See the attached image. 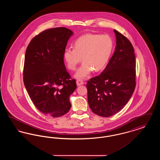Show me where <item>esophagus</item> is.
Segmentation results:
<instances>
[{
	"label": "esophagus",
	"mask_w": 160,
	"mask_h": 160,
	"mask_svg": "<svg viewBox=\"0 0 160 160\" xmlns=\"http://www.w3.org/2000/svg\"><path fill=\"white\" fill-rule=\"evenodd\" d=\"M76 83L77 85L78 86H81V85L83 84V80H77L76 81Z\"/></svg>",
	"instance_id": "esophagus-1"
}]
</instances>
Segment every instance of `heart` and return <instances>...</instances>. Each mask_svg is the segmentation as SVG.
Returning a JSON list of instances; mask_svg holds the SVG:
<instances>
[{"mask_svg": "<svg viewBox=\"0 0 160 160\" xmlns=\"http://www.w3.org/2000/svg\"><path fill=\"white\" fill-rule=\"evenodd\" d=\"M113 47V41L108 35L86 34L77 39L74 49L68 48L64 50L63 59L71 70H75L82 59L83 63L77 70L75 77L84 78L93 70L98 72L104 68Z\"/></svg>", "mask_w": 160, "mask_h": 160, "instance_id": "1", "label": "heart"}]
</instances>
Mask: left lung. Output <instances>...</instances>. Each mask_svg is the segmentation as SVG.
<instances>
[{
  "mask_svg": "<svg viewBox=\"0 0 160 160\" xmlns=\"http://www.w3.org/2000/svg\"><path fill=\"white\" fill-rule=\"evenodd\" d=\"M116 46L106 68L86 84L89 107L95 113L109 117L127 104L136 87L134 50L129 40L114 30Z\"/></svg>",
  "mask_w": 160,
  "mask_h": 160,
  "instance_id": "8db88e82",
  "label": "left lung"
}]
</instances>
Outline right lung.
<instances>
[{
  "instance_id": "obj_1",
  "label": "right lung",
  "mask_w": 160,
  "mask_h": 160,
  "mask_svg": "<svg viewBox=\"0 0 160 160\" xmlns=\"http://www.w3.org/2000/svg\"><path fill=\"white\" fill-rule=\"evenodd\" d=\"M74 34L65 28L43 31L28 46L23 70V82L31 99L44 114L57 118L67 113L69 97L76 82L67 72L63 52Z\"/></svg>"
}]
</instances>
